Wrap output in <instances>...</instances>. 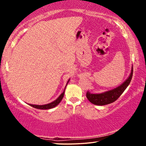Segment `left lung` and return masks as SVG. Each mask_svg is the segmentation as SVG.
I'll list each match as a JSON object with an SVG mask.
<instances>
[{
    "instance_id": "left-lung-1",
    "label": "left lung",
    "mask_w": 146,
    "mask_h": 146,
    "mask_svg": "<svg viewBox=\"0 0 146 146\" xmlns=\"http://www.w3.org/2000/svg\"><path fill=\"white\" fill-rule=\"evenodd\" d=\"M133 76V66L131 67V73L129 77L125 80V81L118 87L114 89L105 92L100 94H92L88 91L86 92V97L88 100L93 104L97 106L107 105L115 102L120 96L128 85L130 83Z\"/></svg>"
}]
</instances>
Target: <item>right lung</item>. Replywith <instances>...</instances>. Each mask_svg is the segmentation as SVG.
I'll return each mask as SVG.
<instances>
[{
	"mask_svg": "<svg viewBox=\"0 0 146 146\" xmlns=\"http://www.w3.org/2000/svg\"><path fill=\"white\" fill-rule=\"evenodd\" d=\"M70 80H68V82L66 84V86L68 84V83ZM66 86H65V88L66 87ZM65 88L64 90V92L62 93L60 95V96L58 98L54 100L51 103H49V104H45V105H34V104H29L31 106L35 108H36V109H40V110H48V109H51V108H54L62 100L63 97H64V92H65Z\"/></svg>",
	"mask_w": 146,
	"mask_h": 146,
	"instance_id": "obj_1",
	"label": "right lung"
}]
</instances>
